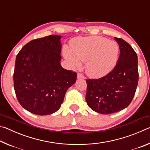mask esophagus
Here are the masks:
<instances>
[{"label": "esophagus", "instance_id": "1", "mask_svg": "<svg viewBox=\"0 0 150 150\" xmlns=\"http://www.w3.org/2000/svg\"><path fill=\"white\" fill-rule=\"evenodd\" d=\"M77 78L78 79H85V77L82 74H81V73H78V74H77Z\"/></svg>", "mask_w": 150, "mask_h": 150}]
</instances>
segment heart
<instances>
[{
	"mask_svg": "<svg viewBox=\"0 0 150 150\" xmlns=\"http://www.w3.org/2000/svg\"><path fill=\"white\" fill-rule=\"evenodd\" d=\"M71 50L65 48L64 56L73 67L86 62L85 71L92 78H100L108 74L117 63L119 47L115 42L100 36L77 38L70 43Z\"/></svg>",
	"mask_w": 150,
	"mask_h": 150,
	"instance_id": "obj_1",
	"label": "heart"
}]
</instances>
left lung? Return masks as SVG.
I'll list each match as a JSON object with an SVG mask.
<instances>
[{
    "mask_svg": "<svg viewBox=\"0 0 150 150\" xmlns=\"http://www.w3.org/2000/svg\"><path fill=\"white\" fill-rule=\"evenodd\" d=\"M120 55L113 70L98 79H87L86 102L93 110L108 115L126 108L132 100L138 82V56L130 45L115 38Z\"/></svg>",
    "mask_w": 150,
    "mask_h": 150,
    "instance_id": "obj_1",
    "label": "left lung"
}]
</instances>
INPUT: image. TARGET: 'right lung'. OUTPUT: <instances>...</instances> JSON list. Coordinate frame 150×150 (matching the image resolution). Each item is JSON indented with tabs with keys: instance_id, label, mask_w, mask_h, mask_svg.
<instances>
[{
	"instance_id": "1",
	"label": "right lung",
	"mask_w": 150,
	"mask_h": 150,
	"mask_svg": "<svg viewBox=\"0 0 150 150\" xmlns=\"http://www.w3.org/2000/svg\"><path fill=\"white\" fill-rule=\"evenodd\" d=\"M59 35L33 40L18 54L14 72L17 99L26 110L38 115L55 112L66 91L76 81L77 73L60 64Z\"/></svg>"
}]
</instances>
